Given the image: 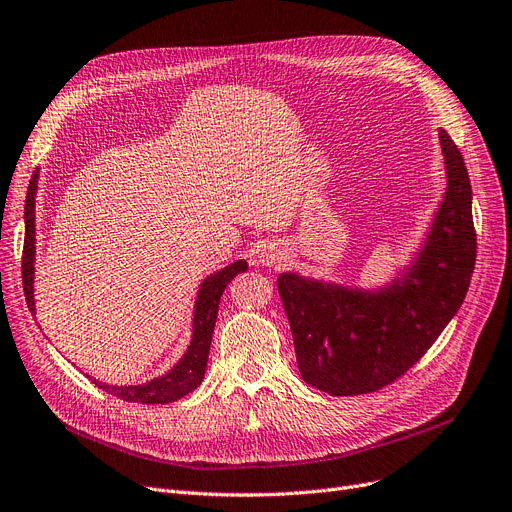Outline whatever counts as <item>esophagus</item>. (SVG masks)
<instances>
[{"mask_svg":"<svg viewBox=\"0 0 512 512\" xmlns=\"http://www.w3.org/2000/svg\"><path fill=\"white\" fill-rule=\"evenodd\" d=\"M283 260V248L279 243H264V248L258 254V262L264 266H277Z\"/></svg>","mask_w":512,"mask_h":512,"instance_id":"obj_1","label":"esophagus"}]
</instances>
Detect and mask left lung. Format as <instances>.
Masks as SVG:
<instances>
[{
	"instance_id": "left-lung-1",
	"label": "left lung",
	"mask_w": 512,
	"mask_h": 512,
	"mask_svg": "<svg viewBox=\"0 0 512 512\" xmlns=\"http://www.w3.org/2000/svg\"><path fill=\"white\" fill-rule=\"evenodd\" d=\"M446 193L421 252L377 289L281 273L279 296L302 379L329 396H360L394 383L458 312L475 269L477 239L465 160L440 129Z\"/></svg>"
}]
</instances>
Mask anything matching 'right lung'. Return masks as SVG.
Here are the masks:
<instances>
[{"label":"right lung","mask_w":512,"mask_h":512,"mask_svg":"<svg viewBox=\"0 0 512 512\" xmlns=\"http://www.w3.org/2000/svg\"><path fill=\"white\" fill-rule=\"evenodd\" d=\"M37 181L39 168L29 181L27 200H24V248H22V287L24 298L31 312H35V296H33V281H35V196H37ZM248 262L237 260L225 269L216 271L206 277L200 285L196 306H193V321H191V342L181 360L170 369L166 375L156 377L143 385H108L97 379H91L104 392L137 404H168L177 402L196 389L206 373V362L210 352V342L214 333V323L218 314V304L225 287L237 273H246ZM89 377V375H87Z\"/></svg>","instance_id":"1"}]
</instances>
